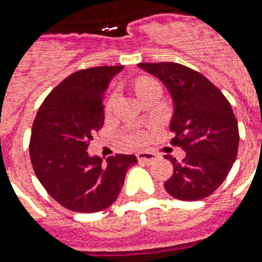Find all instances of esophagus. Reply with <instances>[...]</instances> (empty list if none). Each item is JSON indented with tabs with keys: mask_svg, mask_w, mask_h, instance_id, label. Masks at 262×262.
Masks as SVG:
<instances>
[{
	"mask_svg": "<svg viewBox=\"0 0 262 262\" xmlns=\"http://www.w3.org/2000/svg\"><path fill=\"white\" fill-rule=\"evenodd\" d=\"M137 159H139L140 163H145V164H151L156 160V154L154 152H148V151H141L137 154Z\"/></svg>",
	"mask_w": 262,
	"mask_h": 262,
	"instance_id": "esophagus-1",
	"label": "esophagus"
}]
</instances>
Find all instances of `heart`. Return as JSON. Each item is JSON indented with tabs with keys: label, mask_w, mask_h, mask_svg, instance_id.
<instances>
[{
	"label": "heart",
	"mask_w": 262,
	"mask_h": 262,
	"mask_svg": "<svg viewBox=\"0 0 262 262\" xmlns=\"http://www.w3.org/2000/svg\"><path fill=\"white\" fill-rule=\"evenodd\" d=\"M154 85H158L155 80L152 79H148V77H141L135 83V90H136V94L141 95L144 94L145 91L149 90L151 87ZM123 140L126 141L129 145H140V144L144 143V140H145V135H144L143 130H140V129H129L123 133Z\"/></svg>",
	"instance_id": "1"
}]
</instances>
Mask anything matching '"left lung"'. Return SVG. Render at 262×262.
<instances>
[{
    "label": "left lung",
    "instance_id": "obj_1",
    "mask_svg": "<svg viewBox=\"0 0 262 262\" xmlns=\"http://www.w3.org/2000/svg\"><path fill=\"white\" fill-rule=\"evenodd\" d=\"M139 68L158 77L171 95V144L186 152L182 162L164 155L174 167L164 189L182 201L205 199L227 178L236 159L239 132L231 104L205 76L181 63H139Z\"/></svg>",
    "mask_w": 262,
    "mask_h": 262
}]
</instances>
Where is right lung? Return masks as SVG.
<instances>
[{
    "label": "right lung",
    "instance_id": "1",
    "mask_svg": "<svg viewBox=\"0 0 262 262\" xmlns=\"http://www.w3.org/2000/svg\"><path fill=\"white\" fill-rule=\"evenodd\" d=\"M123 67H96L75 72L47 95L31 130L30 156L46 191L62 207L92 213L118 197L135 155L90 156L92 136L104 123L103 98Z\"/></svg>",
    "mask_w": 262,
    "mask_h": 262
}]
</instances>
